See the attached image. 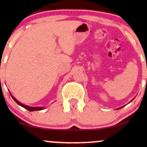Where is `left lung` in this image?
<instances>
[{"instance_id": "obj_1", "label": "left lung", "mask_w": 147, "mask_h": 147, "mask_svg": "<svg viewBox=\"0 0 147 147\" xmlns=\"http://www.w3.org/2000/svg\"><path fill=\"white\" fill-rule=\"evenodd\" d=\"M119 109H120V108H119Z\"/></svg>"}]
</instances>
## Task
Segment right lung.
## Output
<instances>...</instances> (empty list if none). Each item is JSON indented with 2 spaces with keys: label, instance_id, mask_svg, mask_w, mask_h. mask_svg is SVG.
Wrapping results in <instances>:
<instances>
[{
  "label": "right lung",
  "instance_id": "right-lung-1",
  "mask_svg": "<svg viewBox=\"0 0 147 147\" xmlns=\"http://www.w3.org/2000/svg\"><path fill=\"white\" fill-rule=\"evenodd\" d=\"M12 98H13V99L15 100V101L17 102V103L19 104V105H20L21 106H22V107H23L24 108H25V109H27V110H29V111H31V112H33V111H35V110H43L44 108L43 107H30V106H26V105H24V104L20 103V102L19 101H17V100L15 99V98L13 97V96L11 95Z\"/></svg>",
  "mask_w": 147,
  "mask_h": 147
}]
</instances>
